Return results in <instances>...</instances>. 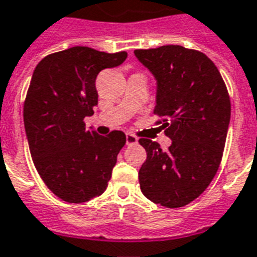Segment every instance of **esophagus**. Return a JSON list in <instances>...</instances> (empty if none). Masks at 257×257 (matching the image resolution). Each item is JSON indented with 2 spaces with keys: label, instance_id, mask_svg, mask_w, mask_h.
<instances>
[{
  "label": "esophagus",
  "instance_id": "34e87169",
  "mask_svg": "<svg viewBox=\"0 0 257 257\" xmlns=\"http://www.w3.org/2000/svg\"><path fill=\"white\" fill-rule=\"evenodd\" d=\"M138 143V138L132 134H126V144L128 146H132V144Z\"/></svg>",
  "mask_w": 257,
  "mask_h": 257
}]
</instances>
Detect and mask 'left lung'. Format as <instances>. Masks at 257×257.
I'll list each match as a JSON object with an SVG mask.
<instances>
[{"mask_svg":"<svg viewBox=\"0 0 257 257\" xmlns=\"http://www.w3.org/2000/svg\"><path fill=\"white\" fill-rule=\"evenodd\" d=\"M157 80L154 114L162 119L172 146L140 139L147 159L139 170L147 199L167 208L184 207L199 197L215 177L230 122V96L215 64L201 51L167 45L135 50Z\"/></svg>","mask_w":257,"mask_h":257,"instance_id":"1","label":"left lung"}]
</instances>
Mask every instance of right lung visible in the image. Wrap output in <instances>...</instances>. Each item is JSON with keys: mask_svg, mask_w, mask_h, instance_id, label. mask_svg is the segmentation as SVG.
I'll list each match as a JSON object with an SVG mask.
<instances>
[{"mask_svg": "<svg viewBox=\"0 0 257 257\" xmlns=\"http://www.w3.org/2000/svg\"><path fill=\"white\" fill-rule=\"evenodd\" d=\"M126 57L75 46L45 57L32 73L23 110L30 153L43 182L64 201L84 203L107 188L126 136H100L84 118L98 104V73Z\"/></svg>", "mask_w": 257, "mask_h": 257, "instance_id": "obj_1", "label": "right lung"}]
</instances>
